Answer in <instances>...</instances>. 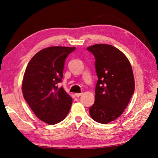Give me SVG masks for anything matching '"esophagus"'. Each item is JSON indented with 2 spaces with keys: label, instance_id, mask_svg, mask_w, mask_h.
<instances>
[{
  "label": "esophagus",
  "instance_id": "1",
  "mask_svg": "<svg viewBox=\"0 0 158 158\" xmlns=\"http://www.w3.org/2000/svg\"><path fill=\"white\" fill-rule=\"evenodd\" d=\"M82 94H83V93H76V94H75V96H76L77 97H79L80 96L82 95Z\"/></svg>",
  "mask_w": 158,
  "mask_h": 158
}]
</instances>
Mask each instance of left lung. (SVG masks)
<instances>
[{"mask_svg":"<svg viewBox=\"0 0 158 158\" xmlns=\"http://www.w3.org/2000/svg\"><path fill=\"white\" fill-rule=\"evenodd\" d=\"M87 49L94 56L98 78L89 115L96 122L106 124L122 115L133 95L132 69L126 56L112 45L96 44Z\"/></svg>","mask_w":158,"mask_h":158,"instance_id":"8db88e82","label":"left lung"}]
</instances>
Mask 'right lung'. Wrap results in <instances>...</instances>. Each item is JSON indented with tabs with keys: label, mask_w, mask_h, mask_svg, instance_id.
<instances>
[{
	"label": "right lung",
	"mask_w": 158,
	"mask_h": 158,
	"mask_svg": "<svg viewBox=\"0 0 158 158\" xmlns=\"http://www.w3.org/2000/svg\"><path fill=\"white\" fill-rule=\"evenodd\" d=\"M75 48L49 47L36 53L26 67L22 81L25 100L36 116L49 125L65 119L73 100L62 87L64 62Z\"/></svg>",
	"instance_id": "right-lung-1"
}]
</instances>
